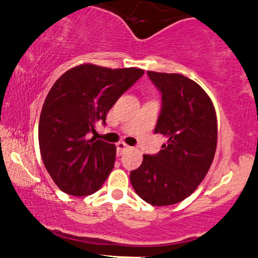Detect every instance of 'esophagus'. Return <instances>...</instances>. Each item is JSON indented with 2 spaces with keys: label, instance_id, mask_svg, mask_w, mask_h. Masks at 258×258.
<instances>
[{
  "label": "esophagus",
  "instance_id": "34e87169",
  "mask_svg": "<svg viewBox=\"0 0 258 258\" xmlns=\"http://www.w3.org/2000/svg\"><path fill=\"white\" fill-rule=\"evenodd\" d=\"M130 146H127L126 143H123V142H119V143L116 144V150H117V155H122L123 153L126 152V150L130 149Z\"/></svg>",
  "mask_w": 258,
  "mask_h": 258
}]
</instances>
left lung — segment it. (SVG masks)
<instances>
[{
  "label": "left lung",
  "mask_w": 258,
  "mask_h": 258,
  "mask_svg": "<svg viewBox=\"0 0 258 258\" xmlns=\"http://www.w3.org/2000/svg\"><path fill=\"white\" fill-rule=\"evenodd\" d=\"M162 93L155 133L166 138L156 155H143L130 174L139 197L154 206L188 198L205 178L217 148V116L209 94L180 74L148 72Z\"/></svg>",
  "instance_id": "left-lung-1"
}]
</instances>
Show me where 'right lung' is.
Here are the masks:
<instances>
[{"mask_svg": "<svg viewBox=\"0 0 258 258\" xmlns=\"http://www.w3.org/2000/svg\"><path fill=\"white\" fill-rule=\"evenodd\" d=\"M144 74L137 68L110 69L94 64L72 68L47 94L38 122L44 167L64 193L86 197L99 190L114 168L116 147L87 139L123 92Z\"/></svg>", "mask_w": 258, "mask_h": 258, "instance_id": "right-lung-1", "label": "right lung"}]
</instances>
